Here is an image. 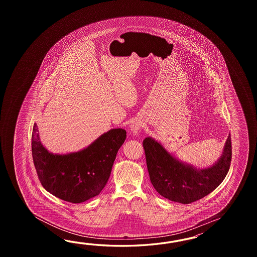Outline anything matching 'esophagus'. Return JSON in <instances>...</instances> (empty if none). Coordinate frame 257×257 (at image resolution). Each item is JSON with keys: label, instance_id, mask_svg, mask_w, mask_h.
I'll return each mask as SVG.
<instances>
[{"label": "esophagus", "instance_id": "34e87169", "mask_svg": "<svg viewBox=\"0 0 257 257\" xmlns=\"http://www.w3.org/2000/svg\"><path fill=\"white\" fill-rule=\"evenodd\" d=\"M142 128V122L141 120H135L131 125V131L134 136H139Z\"/></svg>", "mask_w": 257, "mask_h": 257}]
</instances>
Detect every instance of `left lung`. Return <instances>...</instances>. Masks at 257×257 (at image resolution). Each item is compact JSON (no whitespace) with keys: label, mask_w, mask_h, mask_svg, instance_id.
I'll return each mask as SVG.
<instances>
[{"label":"left lung","mask_w":257,"mask_h":257,"mask_svg":"<svg viewBox=\"0 0 257 257\" xmlns=\"http://www.w3.org/2000/svg\"><path fill=\"white\" fill-rule=\"evenodd\" d=\"M143 148L155 190L165 198L182 204L197 201L215 190L228 174L231 160L230 135L218 161L204 169L182 162L151 137L143 141Z\"/></svg>","instance_id":"left-lung-1"}]
</instances>
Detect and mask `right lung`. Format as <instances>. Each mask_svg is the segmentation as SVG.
<instances>
[{
	"mask_svg": "<svg viewBox=\"0 0 257 257\" xmlns=\"http://www.w3.org/2000/svg\"><path fill=\"white\" fill-rule=\"evenodd\" d=\"M126 137L125 130L112 128L81 151L58 154L44 147L35 124L32 156L41 185L55 197L75 204L97 196L108 181Z\"/></svg>",
	"mask_w": 257,
	"mask_h": 257,
	"instance_id": "1",
	"label": "right lung"
}]
</instances>
